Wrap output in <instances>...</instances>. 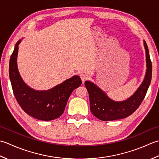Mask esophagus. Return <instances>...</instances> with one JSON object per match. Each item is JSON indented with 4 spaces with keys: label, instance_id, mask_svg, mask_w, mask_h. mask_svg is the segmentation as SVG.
<instances>
[{
    "label": "esophagus",
    "instance_id": "obj_1",
    "mask_svg": "<svg viewBox=\"0 0 159 159\" xmlns=\"http://www.w3.org/2000/svg\"><path fill=\"white\" fill-rule=\"evenodd\" d=\"M80 77H81V80H82V82L84 83V82H85V81L89 78V77H88V75H86V74H84V73H82V74H80Z\"/></svg>",
    "mask_w": 159,
    "mask_h": 159
}]
</instances>
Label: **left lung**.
Segmentation results:
<instances>
[{"label": "left lung", "mask_w": 159, "mask_h": 159, "mask_svg": "<svg viewBox=\"0 0 159 159\" xmlns=\"http://www.w3.org/2000/svg\"><path fill=\"white\" fill-rule=\"evenodd\" d=\"M146 57V72L143 82L131 97L124 101L116 102L107 96L94 83L86 81L85 86L90 99V108L93 115L102 121H113L128 117L132 115L145 98L152 80V62L148 45L143 40Z\"/></svg>", "instance_id": "obj_1"}]
</instances>
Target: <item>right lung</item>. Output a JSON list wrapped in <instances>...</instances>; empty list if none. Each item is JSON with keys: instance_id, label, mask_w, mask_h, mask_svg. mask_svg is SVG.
Masks as SVG:
<instances>
[{"instance_id": "obj_1", "label": "right lung", "mask_w": 159, "mask_h": 159, "mask_svg": "<svg viewBox=\"0 0 159 159\" xmlns=\"http://www.w3.org/2000/svg\"><path fill=\"white\" fill-rule=\"evenodd\" d=\"M16 44L9 60V73L15 98L22 110L38 120L51 121L63 114L70 94L82 84L80 76L74 75L53 88L47 90H37L26 84L17 66L18 45Z\"/></svg>"}]
</instances>
